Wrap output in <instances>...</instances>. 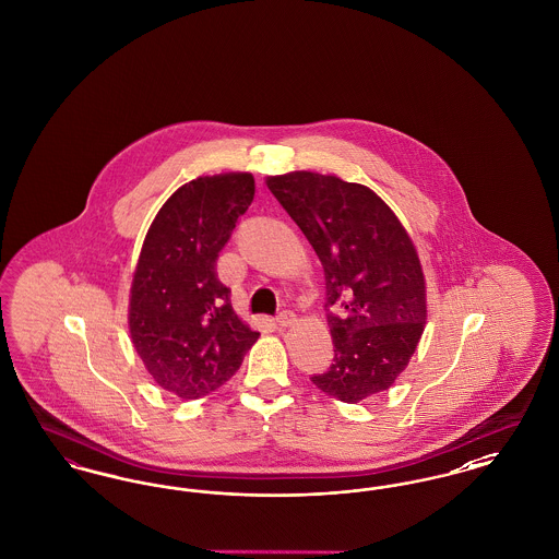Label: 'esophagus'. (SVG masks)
<instances>
[{
  "label": "esophagus",
  "mask_w": 559,
  "mask_h": 559,
  "mask_svg": "<svg viewBox=\"0 0 559 559\" xmlns=\"http://www.w3.org/2000/svg\"><path fill=\"white\" fill-rule=\"evenodd\" d=\"M293 322H295V314H293L292 310H281L276 314V324L278 326H289Z\"/></svg>",
  "instance_id": "esophagus-1"
}]
</instances>
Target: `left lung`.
<instances>
[{
    "instance_id": "8db88e82",
    "label": "left lung",
    "mask_w": 559,
    "mask_h": 559,
    "mask_svg": "<svg viewBox=\"0 0 559 559\" xmlns=\"http://www.w3.org/2000/svg\"><path fill=\"white\" fill-rule=\"evenodd\" d=\"M266 185L324 267L335 356L312 383L349 404L388 390L426 324V283L413 240L362 185L312 171L272 176Z\"/></svg>"
}]
</instances>
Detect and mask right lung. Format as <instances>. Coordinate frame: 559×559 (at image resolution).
<instances>
[{
	"mask_svg": "<svg viewBox=\"0 0 559 559\" xmlns=\"http://www.w3.org/2000/svg\"><path fill=\"white\" fill-rule=\"evenodd\" d=\"M253 194L251 174L197 178L165 201L142 245L130 297L133 347L180 399L224 385L260 337L235 314L215 267Z\"/></svg>",
	"mask_w": 559,
	"mask_h": 559,
	"instance_id": "obj_1",
	"label": "right lung"
}]
</instances>
